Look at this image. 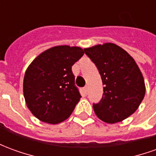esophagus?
I'll list each match as a JSON object with an SVG mask.
<instances>
[{
    "mask_svg": "<svg viewBox=\"0 0 156 156\" xmlns=\"http://www.w3.org/2000/svg\"><path fill=\"white\" fill-rule=\"evenodd\" d=\"M83 90H84L85 94H88V86H86V87H84V88H83Z\"/></svg>",
    "mask_w": 156,
    "mask_h": 156,
    "instance_id": "obj_1",
    "label": "esophagus"
}]
</instances>
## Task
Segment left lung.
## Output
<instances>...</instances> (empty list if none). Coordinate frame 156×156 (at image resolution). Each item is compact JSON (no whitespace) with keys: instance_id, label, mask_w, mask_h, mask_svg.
<instances>
[{"instance_id":"left-lung-1","label":"left lung","mask_w":156,"mask_h":156,"mask_svg":"<svg viewBox=\"0 0 156 156\" xmlns=\"http://www.w3.org/2000/svg\"><path fill=\"white\" fill-rule=\"evenodd\" d=\"M85 54L96 65L104 94L93 107L101 120L115 124L136 111L145 94L143 75L134 58L114 43L85 48Z\"/></svg>"}]
</instances>
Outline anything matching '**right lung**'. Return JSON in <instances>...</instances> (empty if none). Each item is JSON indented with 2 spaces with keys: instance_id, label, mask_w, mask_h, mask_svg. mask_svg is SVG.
Masks as SVG:
<instances>
[{
  "instance_id": "add662e5",
  "label": "right lung",
  "mask_w": 156,
  "mask_h": 156,
  "mask_svg": "<svg viewBox=\"0 0 156 156\" xmlns=\"http://www.w3.org/2000/svg\"><path fill=\"white\" fill-rule=\"evenodd\" d=\"M83 53L78 47L57 46L43 51L27 68L23 81L24 98L38 119L55 124L71 115L81 98L72 66Z\"/></svg>"
}]
</instances>
